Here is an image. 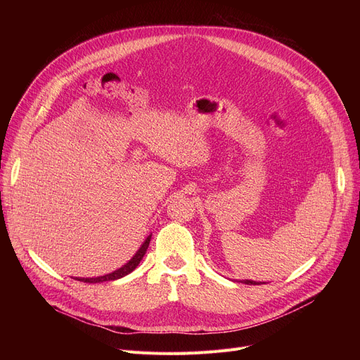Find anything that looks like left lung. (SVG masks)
<instances>
[{
	"mask_svg": "<svg viewBox=\"0 0 360 360\" xmlns=\"http://www.w3.org/2000/svg\"><path fill=\"white\" fill-rule=\"evenodd\" d=\"M242 283H245V285H259L258 281H254V280H243Z\"/></svg>",
	"mask_w": 360,
	"mask_h": 360,
	"instance_id": "obj_1",
	"label": "left lung"
}]
</instances>
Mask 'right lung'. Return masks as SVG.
Here are the masks:
<instances>
[{
    "label": "right lung",
    "mask_w": 360,
    "mask_h": 360,
    "mask_svg": "<svg viewBox=\"0 0 360 360\" xmlns=\"http://www.w3.org/2000/svg\"><path fill=\"white\" fill-rule=\"evenodd\" d=\"M150 239H151V235L147 236V239L143 242V245L140 247V250L136 252V255L132 257V258L125 264V266L121 267L120 270L113 271V273H110V274H106V276H101V277H91V278H84V277L82 278V277H80V278H75V280L84 281V283H102V281H109V280H118V278H121V277L129 274L131 271H134V270L137 269L140 261L143 259V257H144V254H146V251H147V248H148Z\"/></svg>",
    "instance_id": "1"
}]
</instances>
